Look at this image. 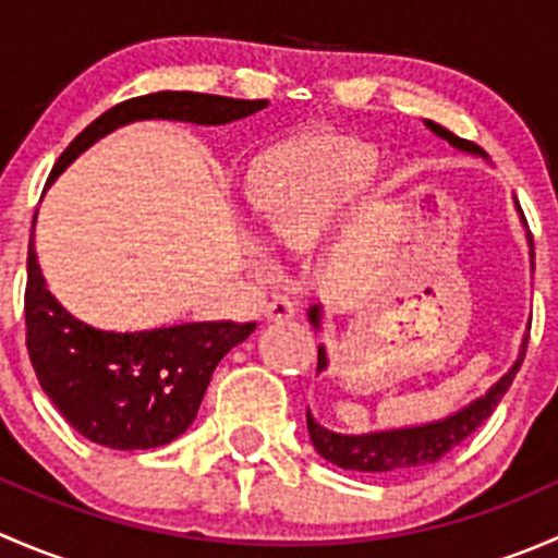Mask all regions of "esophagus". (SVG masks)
<instances>
[{
  "label": "esophagus",
  "instance_id": "34e87169",
  "mask_svg": "<svg viewBox=\"0 0 558 558\" xmlns=\"http://www.w3.org/2000/svg\"><path fill=\"white\" fill-rule=\"evenodd\" d=\"M296 315V305L286 296H275L267 307H264V320H291Z\"/></svg>",
  "mask_w": 558,
  "mask_h": 558
}]
</instances>
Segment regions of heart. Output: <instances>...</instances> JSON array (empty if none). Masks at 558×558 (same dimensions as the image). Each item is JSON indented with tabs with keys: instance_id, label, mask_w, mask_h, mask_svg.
I'll list each match as a JSON object with an SVG mask.
<instances>
[{
	"instance_id": "obj_1",
	"label": "heart",
	"mask_w": 558,
	"mask_h": 558,
	"mask_svg": "<svg viewBox=\"0 0 558 558\" xmlns=\"http://www.w3.org/2000/svg\"><path fill=\"white\" fill-rule=\"evenodd\" d=\"M378 167V150L348 134H311L269 154L247 185L264 240L291 253L324 243ZM251 253L272 272L267 247L251 243Z\"/></svg>"
}]
</instances>
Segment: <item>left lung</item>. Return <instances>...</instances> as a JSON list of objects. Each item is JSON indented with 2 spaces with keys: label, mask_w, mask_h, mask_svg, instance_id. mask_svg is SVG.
I'll use <instances>...</instances> for the list:
<instances>
[{
  "label": "left lung",
  "mask_w": 558,
  "mask_h": 558,
  "mask_svg": "<svg viewBox=\"0 0 558 558\" xmlns=\"http://www.w3.org/2000/svg\"><path fill=\"white\" fill-rule=\"evenodd\" d=\"M429 132H435L437 137L446 140L448 145H453L461 154L481 156L488 161L486 150L477 148L470 140L456 137L453 132H448L446 126L435 121H424ZM515 210H519L523 229H526V243H529V258H532V272H534V243L532 232L526 227V218L523 210L515 202ZM320 305H313L307 311V318L315 329H320ZM529 335L523 337L519 359L513 362V367L502 375L492 388H488L483 397H475L470 404L459 408L456 413L446 415V418L426 421V424L415 426H393V429H375L364 432V435H342V432H331L326 426H320L313 418L311 408H307V432H311L313 448L324 456L331 464L342 466V470H356V472H384V475H402V472H413L418 466L435 464L440 461L448 451H453L461 440L472 435L488 415L494 413V408L499 404V399L508 393L510 384H513L515 373H519L523 353H526ZM329 367V356H326V348L318 345V373Z\"/></svg>",
  "instance_id": "1"
}]
</instances>
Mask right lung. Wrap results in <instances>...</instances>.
Segmentation results:
<instances>
[{
	"label": "right lung",
	"mask_w": 558,
	"mask_h": 558,
	"mask_svg": "<svg viewBox=\"0 0 558 558\" xmlns=\"http://www.w3.org/2000/svg\"><path fill=\"white\" fill-rule=\"evenodd\" d=\"M267 99L156 92L110 107L59 156L48 185L83 150L134 121H183L223 126L264 110ZM32 221L26 258V348L39 386L66 424L86 440L116 451H148L172 442L196 418L218 362L247 340L256 324L202 320L143 331H105L66 313L48 291Z\"/></svg>",
	"instance_id": "right-lung-1"
}]
</instances>
